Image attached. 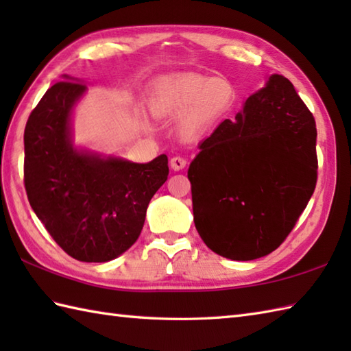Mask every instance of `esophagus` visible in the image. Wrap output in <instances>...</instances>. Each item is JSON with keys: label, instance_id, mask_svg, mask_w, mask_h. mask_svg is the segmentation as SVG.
Instances as JSON below:
<instances>
[{"label": "esophagus", "instance_id": "obj_1", "mask_svg": "<svg viewBox=\"0 0 351 351\" xmlns=\"http://www.w3.org/2000/svg\"><path fill=\"white\" fill-rule=\"evenodd\" d=\"M170 166H171V169L178 171L187 166V161H185V158H182V156H173V158L170 160Z\"/></svg>", "mask_w": 351, "mask_h": 351}]
</instances>
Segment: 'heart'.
<instances>
[{"label":"heart","instance_id":"obj_1","mask_svg":"<svg viewBox=\"0 0 351 351\" xmlns=\"http://www.w3.org/2000/svg\"><path fill=\"white\" fill-rule=\"evenodd\" d=\"M237 90L226 78L182 73L160 81L154 87L149 106L158 117H178V130L195 137L225 116L235 101Z\"/></svg>","mask_w":351,"mask_h":351}]
</instances>
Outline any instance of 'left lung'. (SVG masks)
I'll use <instances>...</instances> for the list:
<instances>
[{
  "mask_svg": "<svg viewBox=\"0 0 351 351\" xmlns=\"http://www.w3.org/2000/svg\"><path fill=\"white\" fill-rule=\"evenodd\" d=\"M315 119L274 73L223 121L191 161L195 225L220 256L250 261L285 241L317 184Z\"/></svg>",
  "mask_w": 351,
  "mask_h": 351,
  "instance_id": "left-lung-1",
  "label": "left lung"
}]
</instances>
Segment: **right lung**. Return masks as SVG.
<instances>
[{"mask_svg":"<svg viewBox=\"0 0 351 351\" xmlns=\"http://www.w3.org/2000/svg\"><path fill=\"white\" fill-rule=\"evenodd\" d=\"M64 80L48 88L25 125L28 202L69 256L107 263L137 241L147 205L167 180L169 160L162 154L137 164L77 151L71 114L86 86Z\"/></svg>","mask_w":351,"mask_h":351,"instance_id":"obj_1","label":"right lung"}]
</instances>
